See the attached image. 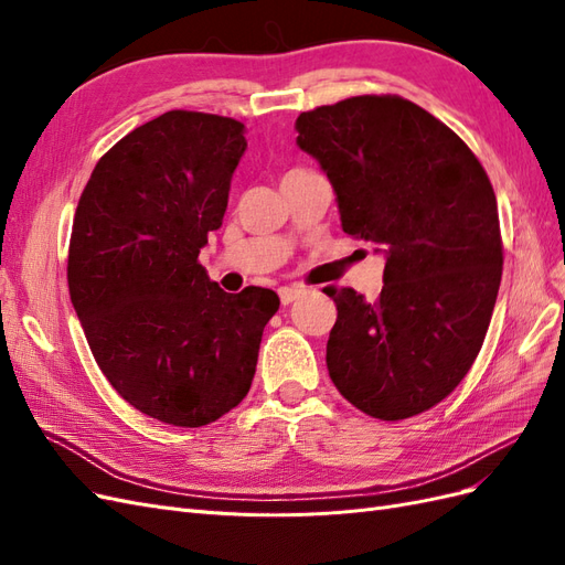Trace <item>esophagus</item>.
I'll return each instance as SVG.
<instances>
[{
	"label": "esophagus",
	"instance_id": "obj_1",
	"mask_svg": "<svg viewBox=\"0 0 565 565\" xmlns=\"http://www.w3.org/2000/svg\"><path fill=\"white\" fill-rule=\"evenodd\" d=\"M303 292H306V289H301V287H280V289H278L282 306H289L295 299H299Z\"/></svg>",
	"mask_w": 565,
	"mask_h": 565
}]
</instances>
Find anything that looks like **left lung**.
Here are the masks:
<instances>
[{
  "mask_svg": "<svg viewBox=\"0 0 565 565\" xmlns=\"http://www.w3.org/2000/svg\"><path fill=\"white\" fill-rule=\"evenodd\" d=\"M297 146L328 174L341 228L386 256L382 295L328 287L330 380L365 415L424 413L465 380L502 280L498 200L481 162L401 96L301 113Z\"/></svg>",
  "mask_w": 565,
  "mask_h": 565,
  "instance_id": "obj_1",
  "label": "left lung"
}]
</instances>
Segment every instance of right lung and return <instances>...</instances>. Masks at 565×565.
I'll list each match as a JSON object with an SVG mask.
<instances>
[{
	"instance_id": "obj_1",
	"label": "right lung",
	"mask_w": 565,
	"mask_h": 565,
	"mask_svg": "<svg viewBox=\"0 0 565 565\" xmlns=\"http://www.w3.org/2000/svg\"><path fill=\"white\" fill-rule=\"evenodd\" d=\"M245 125L169 110L119 139L82 191L67 287L100 372L129 405L195 429L254 380L273 289L228 295L198 264L221 228Z\"/></svg>"
}]
</instances>
